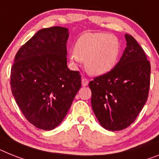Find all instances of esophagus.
<instances>
[{
  "instance_id": "34e87169",
  "label": "esophagus",
  "mask_w": 159,
  "mask_h": 159,
  "mask_svg": "<svg viewBox=\"0 0 159 159\" xmlns=\"http://www.w3.org/2000/svg\"><path fill=\"white\" fill-rule=\"evenodd\" d=\"M88 83H89V81H88L86 78H85V77H83L82 79V86H86L88 85Z\"/></svg>"
}]
</instances>
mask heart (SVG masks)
<instances>
[{"mask_svg":"<svg viewBox=\"0 0 159 159\" xmlns=\"http://www.w3.org/2000/svg\"><path fill=\"white\" fill-rule=\"evenodd\" d=\"M121 52L118 38L106 32H88L77 39L72 62L85 60L86 71L94 76L110 72L116 65Z\"/></svg>","mask_w":159,"mask_h":159,"instance_id":"b5f03b06","label":"heart"}]
</instances>
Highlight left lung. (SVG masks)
<instances>
[{"label": "left lung", "instance_id": "obj_1", "mask_svg": "<svg viewBox=\"0 0 159 159\" xmlns=\"http://www.w3.org/2000/svg\"><path fill=\"white\" fill-rule=\"evenodd\" d=\"M125 39L127 46L114 69L89 83L94 115L110 131L125 129L135 121L150 90V61L135 39L129 34Z\"/></svg>", "mask_w": 159, "mask_h": 159}]
</instances>
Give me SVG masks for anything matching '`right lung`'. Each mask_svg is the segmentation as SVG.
Wrapping results in <instances>:
<instances>
[{"label":"right lung","mask_w":159,"mask_h":159,"mask_svg":"<svg viewBox=\"0 0 159 159\" xmlns=\"http://www.w3.org/2000/svg\"><path fill=\"white\" fill-rule=\"evenodd\" d=\"M68 29L39 30L20 48L11 68L12 94L30 124L52 130L63 120L82 86L78 71L67 66Z\"/></svg>","instance_id":"right-lung-1"}]
</instances>
